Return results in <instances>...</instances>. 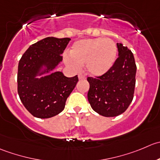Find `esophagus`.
Masks as SVG:
<instances>
[{"instance_id": "1", "label": "esophagus", "mask_w": 160, "mask_h": 160, "mask_svg": "<svg viewBox=\"0 0 160 160\" xmlns=\"http://www.w3.org/2000/svg\"><path fill=\"white\" fill-rule=\"evenodd\" d=\"M78 78H79V80H85V78H86V77H85V75H82V74H79V75H78Z\"/></svg>"}]
</instances>
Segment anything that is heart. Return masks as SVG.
I'll use <instances>...</instances> for the list:
<instances>
[{"mask_svg": "<svg viewBox=\"0 0 160 160\" xmlns=\"http://www.w3.org/2000/svg\"><path fill=\"white\" fill-rule=\"evenodd\" d=\"M118 54L116 43L109 38H94L77 41L64 62L73 70H79L85 64L86 70L93 76L107 73L114 64Z\"/></svg>", "mask_w": 160, "mask_h": 160, "instance_id": "obj_1", "label": "heart"}]
</instances>
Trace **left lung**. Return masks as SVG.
Listing matches in <instances>:
<instances>
[{
  "instance_id": "1",
  "label": "left lung",
  "mask_w": 160,
  "mask_h": 160,
  "mask_svg": "<svg viewBox=\"0 0 160 160\" xmlns=\"http://www.w3.org/2000/svg\"><path fill=\"white\" fill-rule=\"evenodd\" d=\"M118 58L111 68L100 76L88 77V100L94 111L104 117L124 113L134 97L136 67L134 55L127 47L117 43Z\"/></svg>"
}]
</instances>
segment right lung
<instances>
[{
    "label": "right lung",
    "instance_id": "1",
    "mask_svg": "<svg viewBox=\"0 0 160 160\" xmlns=\"http://www.w3.org/2000/svg\"><path fill=\"white\" fill-rule=\"evenodd\" d=\"M70 38L47 37L30 46L18 63V93L26 110L36 118L45 119L56 116L65 107L68 97L75 88L77 75L68 78L56 72L36 78L42 66L48 72L62 61V54Z\"/></svg>",
    "mask_w": 160,
    "mask_h": 160
}]
</instances>
